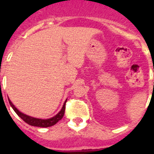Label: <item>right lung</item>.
Wrapping results in <instances>:
<instances>
[{
  "instance_id": "right-lung-1",
  "label": "right lung",
  "mask_w": 154,
  "mask_h": 154,
  "mask_svg": "<svg viewBox=\"0 0 154 154\" xmlns=\"http://www.w3.org/2000/svg\"><path fill=\"white\" fill-rule=\"evenodd\" d=\"M8 101H9V103H10L11 106L12 107L14 110V112L17 114L19 117H21L23 120L27 123L28 124L31 125V126H38V127H49V126H54L55 124H56L58 123V121L61 120L63 117L64 113H65V103L67 102V99L65 100V103H64L63 106H62V109L55 116H53V117L49 118V119H38V118H35L32 117V116H30L26 115V114L23 113V112H20L15 106H14V105L12 103V102L11 101L10 99H8Z\"/></svg>"
}]
</instances>
